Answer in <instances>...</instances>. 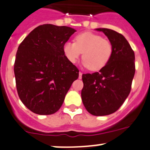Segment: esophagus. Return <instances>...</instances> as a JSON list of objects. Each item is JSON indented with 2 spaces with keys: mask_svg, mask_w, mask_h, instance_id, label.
<instances>
[{
  "mask_svg": "<svg viewBox=\"0 0 150 150\" xmlns=\"http://www.w3.org/2000/svg\"><path fill=\"white\" fill-rule=\"evenodd\" d=\"M82 76H83V73H82V72H79V79H81Z\"/></svg>",
  "mask_w": 150,
  "mask_h": 150,
  "instance_id": "1",
  "label": "esophagus"
}]
</instances>
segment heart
I'll return each mask as SVG.
<instances>
[{
    "instance_id": "obj_1",
    "label": "heart",
    "mask_w": 150,
    "mask_h": 150,
    "mask_svg": "<svg viewBox=\"0 0 150 150\" xmlns=\"http://www.w3.org/2000/svg\"><path fill=\"white\" fill-rule=\"evenodd\" d=\"M64 52L72 63L76 62L83 52V65L91 71H99L109 62L112 46L108 40L104 39L101 36L85 32L76 36L75 43H65Z\"/></svg>"
}]
</instances>
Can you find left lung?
<instances>
[{"label":"left lung","instance_id":"1","mask_svg":"<svg viewBox=\"0 0 150 150\" xmlns=\"http://www.w3.org/2000/svg\"><path fill=\"white\" fill-rule=\"evenodd\" d=\"M109 39L112 46L111 58L98 72L83 74L82 100L94 116L116 112L129 95L135 73L134 52L123 35L108 28H97Z\"/></svg>","mask_w":150,"mask_h":150}]
</instances>
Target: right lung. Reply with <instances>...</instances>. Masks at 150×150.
<instances>
[{
    "mask_svg": "<svg viewBox=\"0 0 150 150\" xmlns=\"http://www.w3.org/2000/svg\"><path fill=\"white\" fill-rule=\"evenodd\" d=\"M76 30L67 26L42 25L20 43L14 64L18 97L36 114L60 109L79 70L67 59L64 45Z\"/></svg>",
    "mask_w": 150,
    "mask_h": 150,
    "instance_id": "add662e5",
    "label": "right lung"
}]
</instances>
